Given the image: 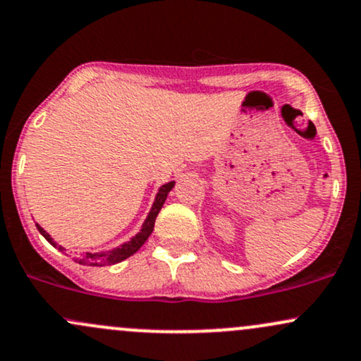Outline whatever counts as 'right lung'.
I'll return each instance as SVG.
<instances>
[{"label": "right lung", "instance_id": "1", "mask_svg": "<svg viewBox=\"0 0 361 361\" xmlns=\"http://www.w3.org/2000/svg\"><path fill=\"white\" fill-rule=\"evenodd\" d=\"M173 185H176V182H173V180L167 182V184H164V185H160V189H159V192H157L155 201H153L152 209H149L147 220L143 221V225H141V230L135 235V237L131 238V240L124 242V244H121L119 247H114V249H111V250H102V252H87V254H83L82 257L76 259V261H78L80 264H83V266H111V264H117V262L124 261V259H128L129 256H133V254L137 252V250H140V247L143 245L145 242L148 240L149 235H152L153 226H155L157 216H159L161 206H164L165 200H167V194L172 191ZM37 230L40 232V235H42V237L46 238L47 242H49L51 245H54L56 249L61 250V252H63V250H66L63 245L56 244V242L52 240L51 235L47 233L46 230H44L39 224H37Z\"/></svg>", "mask_w": 361, "mask_h": 361}]
</instances>
